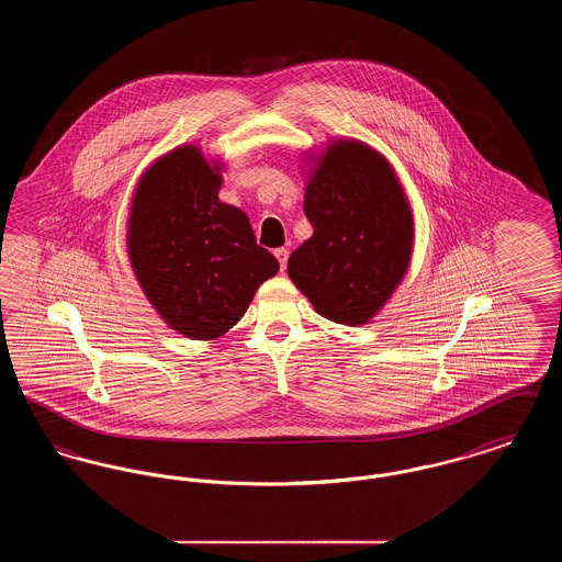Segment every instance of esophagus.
<instances>
[{"mask_svg": "<svg viewBox=\"0 0 562 562\" xmlns=\"http://www.w3.org/2000/svg\"><path fill=\"white\" fill-rule=\"evenodd\" d=\"M273 255H276V259H278V263H280V269L284 271V269H286V261H289V250H286V248H276Z\"/></svg>", "mask_w": 562, "mask_h": 562, "instance_id": "34e87169", "label": "esophagus"}]
</instances>
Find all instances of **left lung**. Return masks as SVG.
Masks as SVG:
<instances>
[{
    "instance_id": "obj_1",
    "label": "left lung",
    "mask_w": 562,
    "mask_h": 562,
    "mask_svg": "<svg viewBox=\"0 0 562 562\" xmlns=\"http://www.w3.org/2000/svg\"><path fill=\"white\" fill-rule=\"evenodd\" d=\"M303 211L314 234L289 257L294 286L326 321L367 324L398 289L415 240L392 164L360 140H333L307 179Z\"/></svg>"
}]
</instances>
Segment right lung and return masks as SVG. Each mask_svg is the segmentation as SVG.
<instances>
[{"label":"right lung","mask_w":562,"mask_h":562,"mask_svg":"<svg viewBox=\"0 0 562 562\" xmlns=\"http://www.w3.org/2000/svg\"><path fill=\"white\" fill-rule=\"evenodd\" d=\"M221 166L181 145L134 189L128 255L134 276L172 330L211 341L236 326L257 289L278 273L248 216L218 200Z\"/></svg>","instance_id":"add662e5"}]
</instances>
